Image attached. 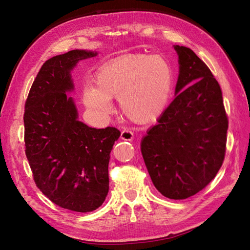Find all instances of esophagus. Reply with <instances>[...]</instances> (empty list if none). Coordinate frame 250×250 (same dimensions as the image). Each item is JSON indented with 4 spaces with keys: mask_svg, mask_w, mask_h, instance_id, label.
<instances>
[{
    "mask_svg": "<svg viewBox=\"0 0 250 250\" xmlns=\"http://www.w3.org/2000/svg\"><path fill=\"white\" fill-rule=\"evenodd\" d=\"M121 139L125 141H132L133 140V133L129 129H124L121 132Z\"/></svg>",
    "mask_w": 250,
    "mask_h": 250,
    "instance_id": "1",
    "label": "esophagus"
}]
</instances>
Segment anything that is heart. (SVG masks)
Wrapping results in <instances>:
<instances>
[{
	"label": "heart",
	"mask_w": 250,
	"mask_h": 250,
	"mask_svg": "<svg viewBox=\"0 0 250 250\" xmlns=\"http://www.w3.org/2000/svg\"><path fill=\"white\" fill-rule=\"evenodd\" d=\"M172 83V69L164 57L141 53L124 55L100 67L95 86L84 88L83 100L87 107L107 113L111 109L110 99H119L128 119L148 124L167 106Z\"/></svg>",
	"instance_id": "heart-1"
}]
</instances>
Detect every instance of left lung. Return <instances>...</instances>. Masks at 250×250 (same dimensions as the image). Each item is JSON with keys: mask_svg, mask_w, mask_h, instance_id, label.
Instances as JSON below:
<instances>
[{"mask_svg": "<svg viewBox=\"0 0 250 250\" xmlns=\"http://www.w3.org/2000/svg\"><path fill=\"white\" fill-rule=\"evenodd\" d=\"M179 75L175 99L143 138L151 180L165 197H191L215 178L224 161L229 119L221 87L208 65L187 47L174 46Z\"/></svg>", "mask_w": 250, "mask_h": 250, "instance_id": "1", "label": "left lung"}]
</instances>
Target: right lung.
I'll use <instances>...</instances> for the list:
<instances>
[{
	"mask_svg": "<svg viewBox=\"0 0 250 250\" xmlns=\"http://www.w3.org/2000/svg\"><path fill=\"white\" fill-rule=\"evenodd\" d=\"M97 52L73 50L48 59L25 103L26 156L37 188L56 206L87 213L102 206L109 188L108 163L121 132L78 121L71 71Z\"/></svg>",
	"mask_w": 250,
	"mask_h": 250,
	"instance_id": "right-lung-1",
	"label": "right lung"
}]
</instances>
